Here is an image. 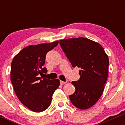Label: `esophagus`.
Listing matches in <instances>:
<instances>
[{"label":"esophagus","instance_id":"obj_1","mask_svg":"<svg viewBox=\"0 0 125 125\" xmlns=\"http://www.w3.org/2000/svg\"><path fill=\"white\" fill-rule=\"evenodd\" d=\"M65 83H66V82H64V81H60V84L61 85H64Z\"/></svg>","mask_w":125,"mask_h":125}]
</instances>
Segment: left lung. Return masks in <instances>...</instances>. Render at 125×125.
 I'll return each mask as SVG.
<instances>
[{
  "label": "left lung",
  "instance_id": "left-lung-1",
  "mask_svg": "<svg viewBox=\"0 0 125 125\" xmlns=\"http://www.w3.org/2000/svg\"><path fill=\"white\" fill-rule=\"evenodd\" d=\"M60 44L73 67L81 68L80 80L72 82L76 90L69 95L70 100L78 109L90 108L103 93L108 76V56L100 44L85 37L62 39Z\"/></svg>",
  "mask_w": 125,
  "mask_h": 125
}]
</instances>
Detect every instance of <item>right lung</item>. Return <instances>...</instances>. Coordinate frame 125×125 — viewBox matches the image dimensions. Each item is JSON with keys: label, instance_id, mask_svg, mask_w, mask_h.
<instances>
[{"label": "right lung", "instance_id": "obj_1", "mask_svg": "<svg viewBox=\"0 0 125 125\" xmlns=\"http://www.w3.org/2000/svg\"><path fill=\"white\" fill-rule=\"evenodd\" d=\"M58 44L57 40L27 46L12 61L11 81L13 89L20 102L32 112H42L48 108L54 91L60 86L59 79L39 77L47 72L43 67L46 54Z\"/></svg>", "mask_w": 125, "mask_h": 125}]
</instances>
